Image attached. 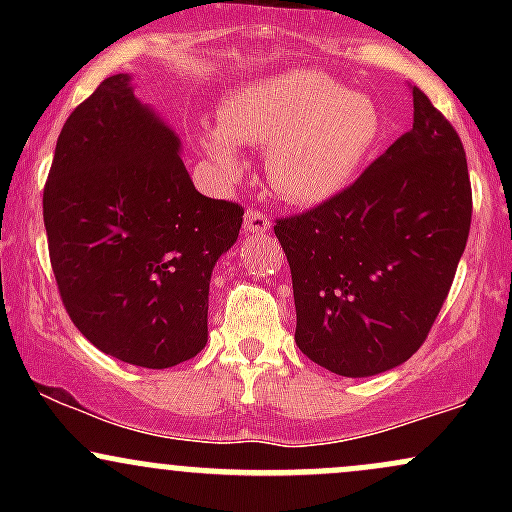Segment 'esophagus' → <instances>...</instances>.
Listing matches in <instances>:
<instances>
[{
    "instance_id": "1",
    "label": "esophagus",
    "mask_w": 512,
    "mask_h": 512,
    "mask_svg": "<svg viewBox=\"0 0 512 512\" xmlns=\"http://www.w3.org/2000/svg\"><path fill=\"white\" fill-rule=\"evenodd\" d=\"M245 231L252 233V236H262V233H267L269 228H272V221H269L267 214H262L260 209H248L245 211Z\"/></svg>"
}]
</instances>
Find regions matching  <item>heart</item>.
<instances>
[{
    "label": "heart",
    "instance_id": "1",
    "mask_svg": "<svg viewBox=\"0 0 512 512\" xmlns=\"http://www.w3.org/2000/svg\"><path fill=\"white\" fill-rule=\"evenodd\" d=\"M221 127L202 134V149L226 178H238V144L267 146V175L293 204H322L356 178L378 144V105L322 74L291 72L233 91Z\"/></svg>",
    "mask_w": 512,
    "mask_h": 512
}]
</instances>
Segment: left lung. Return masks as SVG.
Masks as SVG:
<instances>
[{
    "mask_svg": "<svg viewBox=\"0 0 512 512\" xmlns=\"http://www.w3.org/2000/svg\"><path fill=\"white\" fill-rule=\"evenodd\" d=\"M414 127L337 197L276 219L291 267L296 344L317 366L366 378L426 342L472 223L455 127L414 86Z\"/></svg>",
    "mask_w": 512,
    "mask_h": 512,
    "instance_id": "left-lung-1",
    "label": "left lung"
}]
</instances>
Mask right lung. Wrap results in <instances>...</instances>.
<instances>
[{"mask_svg": "<svg viewBox=\"0 0 512 512\" xmlns=\"http://www.w3.org/2000/svg\"><path fill=\"white\" fill-rule=\"evenodd\" d=\"M180 139L115 74L57 137L43 219L69 317L103 354L142 368L207 344L209 281L238 240L243 207L199 195Z\"/></svg>", "mask_w": 512, "mask_h": 512, "instance_id": "obj_1", "label": "right lung"}]
</instances>
